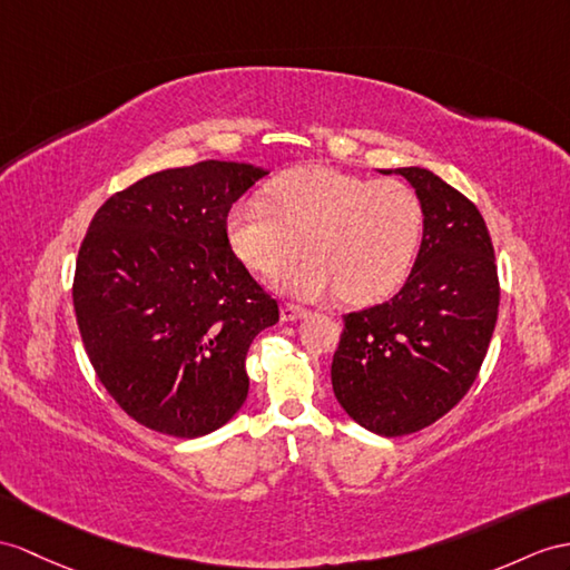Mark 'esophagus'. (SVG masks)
<instances>
[{
  "instance_id": "obj_1",
  "label": "esophagus",
  "mask_w": 570,
  "mask_h": 570,
  "mask_svg": "<svg viewBox=\"0 0 570 570\" xmlns=\"http://www.w3.org/2000/svg\"><path fill=\"white\" fill-rule=\"evenodd\" d=\"M304 314H307V309L299 307V304H293V302H285L281 307L283 322H297V318H302Z\"/></svg>"
}]
</instances>
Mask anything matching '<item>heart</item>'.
Masks as SVG:
<instances>
[{"label": "heart", "mask_w": 570, "mask_h": 570, "mask_svg": "<svg viewBox=\"0 0 570 570\" xmlns=\"http://www.w3.org/2000/svg\"><path fill=\"white\" fill-rule=\"evenodd\" d=\"M425 229L423 200L404 180L336 169H302L275 178L268 203L242 200L227 237L246 268L273 275L302 254L309 258L275 277L287 295L374 304L406 281Z\"/></svg>", "instance_id": "heart-1"}]
</instances>
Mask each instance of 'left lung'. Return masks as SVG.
Returning a JSON list of instances; mask_svg holds the SVG:
<instances>
[{
    "label": "left lung",
    "mask_w": 570,
    "mask_h": 570,
    "mask_svg": "<svg viewBox=\"0 0 570 570\" xmlns=\"http://www.w3.org/2000/svg\"><path fill=\"white\" fill-rule=\"evenodd\" d=\"M390 174V171H384ZM425 210L406 285L343 316L333 394L355 423L399 438L433 425L474 384L495 328L501 285L479 207L428 169H396Z\"/></svg>",
    "instance_id": "obj_1"
}]
</instances>
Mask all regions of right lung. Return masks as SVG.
Instances as JSON below:
<instances>
[{"instance_id":"add662e5","label":"right lung","mask_w":570,"mask_h":570,"mask_svg":"<svg viewBox=\"0 0 570 570\" xmlns=\"http://www.w3.org/2000/svg\"><path fill=\"white\" fill-rule=\"evenodd\" d=\"M268 171L198 161L145 176L96 210L72 299L96 377L140 425L200 438L248 394L246 353L277 299L232 252V205Z\"/></svg>"}]
</instances>
